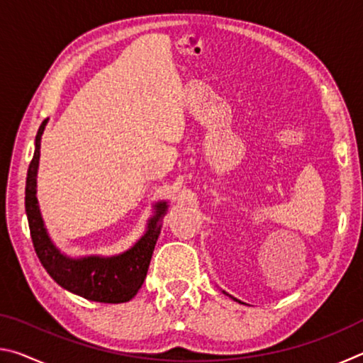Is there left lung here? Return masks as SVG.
<instances>
[{
  "instance_id": "obj_1",
  "label": "left lung",
  "mask_w": 363,
  "mask_h": 363,
  "mask_svg": "<svg viewBox=\"0 0 363 363\" xmlns=\"http://www.w3.org/2000/svg\"><path fill=\"white\" fill-rule=\"evenodd\" d=\"M223 293H224V294H227V293H225V291H223ZM227 296H229V298H232V299H233V301H238V299H235V298H233V296H230V294H227ZM238 303H240V301H238Z\"/></svg>"
}]
</instances>
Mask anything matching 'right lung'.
Returning <instances> with one entry per match:
<instances>
[{
  "mask_svg": "<svg viewBox=\"0 0 363 363\" xmlns=\"http://www.w3.org/2000/svg\"><path fill=\"white\" fill-rule=\"evenodd\" d=\"M48 118L41 123L35 138V153L28 167L26 184V213L32 233L36 256L52 280L67 291L78 294L96 303L118 304L136 296L143 286L153 248L162 232L163 218L168 201L160 200L153 205V214L147 220L145 232L131 248L118 255H89L72 257L60 251L49 237L43 220L38 199H36V177L40 167L41 136Z\"/></svg>",
  "mask_w": 363,
  "mask_h": 363,
  "instance_id": "obj_1",
  "label": "right lung"
}]
</instances>
